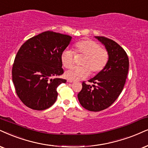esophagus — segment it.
Instances as JSON below:
<instances>
[{
  "instance_id": "1",
  "label": "esophagus",
  "mask_w": 148,
  "mask_h": 148,
  "mask_svg": "<svg viewBox=\"0 0 148 148\" xmlns=\"http://www.w3.org/2000/svg\"><path fill=\"white\" fill-rule=\"evenodd\" d=\"M68 82L70 83H74V80H68Z\"/></svg>"
}]
</instances>
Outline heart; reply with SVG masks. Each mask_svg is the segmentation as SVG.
<instances>
[{"label": "heart", "mask_w": 148, "mask_h": 148, "mask_svg": "<svg viewBox=\"0 0 148 148\" xmlns=\"http://www.w3.org/2000/svg\"><path fill=\"white\" fill-rule=\"evenodd\" d=\"M74 50L76 54L85 55L83 66L80 68L74 67L65 72V78L72 80H78L87 77L90 74L98 73L104 68L108 61V53L105 49L101 48L100 46L95 41L83 40L74 44ZM74 53L71 50H65L61 55V61L65 68H70L74 64Z\"/></svg>", "instance_id": "1"}]
</instances>
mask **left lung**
Instances as JSON below:
<instances>
[{
    "instance_id": "1",
    "label": "left lung",
    "mask_w": 148,
    "mask_h": 148,
    "mask_svg": "<svg viewBox=\"0 0 148 148\" xmlns=\"http://www.w3.org/2000/svg\"><path fill=\"white\" fill-rule=\"evenodd\" d=\"M105 47L108 53L107 64L94 77L89 79L92 86L83 82L78 93L80 104L87 110L100 111L109 107L124 89L129 69L126 52L113 40L95 36Z\"/></svg>"
}]
</instances>
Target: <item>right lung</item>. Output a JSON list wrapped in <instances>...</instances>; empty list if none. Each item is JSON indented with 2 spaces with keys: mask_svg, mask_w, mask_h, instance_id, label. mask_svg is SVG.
<instances>
[{
  "mask_svg": "<svg viewBox=\"0 0 148 148\" xmlns=\"http://www.w3.org/2000/svg\"><path fill=\"white\" fill-rule=\"evenodd\" d=\"M70 35L45 31L34 36L18 50L12 68V80L20 100L28 107L42 111L57 98V88L66 80L61 55L72 41Z\"/></svg>",
  "mask_w": 148,
  "mask_h": 148,
  "instance_id": "1",
  "label": "right lung"
}]
</instances>
